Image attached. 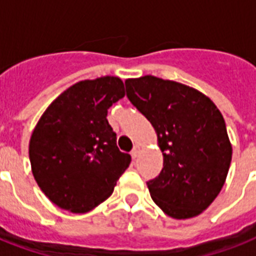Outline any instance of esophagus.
<instances>
[{
    "instance_id": "1",
    "label": "esophagus",
    "mask_w": 256,
    "mask_h": 256,
    "mask_svg": "<svg viewBox=\"0 0 256 256\" xmlns=\"http://www.w3.org/2000/svg\"><path fill=\"white\" fill-rule=\"evenodd\" d=\"M140 144H136V146H134V148H132V158H136V156L140 154Z\"/></svg>"
}]
</instances>
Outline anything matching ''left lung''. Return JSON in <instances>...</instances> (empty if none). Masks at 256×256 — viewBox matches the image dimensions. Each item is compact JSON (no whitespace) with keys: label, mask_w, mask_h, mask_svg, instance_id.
Segmentation results:
<instances>
[{"label":"left lung","mask_w":256,"mask_h":256,"mask_svg":"<svg viewBox=\"0 0 256 256\" xmlns=\"http://www.w3.org/2000/svg\"><path fill=\"white\" fill-rule=\"evenodd\" d=\"M130 102L156 132L164 168L148 183L156 204L174 219L202 214L222 190L232 146L222 112L191 86L154 76L124 81Z\"/></svg>","instance_id":"8db88e82"}]
</instances>
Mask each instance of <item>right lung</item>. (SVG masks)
<instances>
[{"mask_svg": "<svg viewBox=\"0 0 256 256\" xmlns=\"http://www.w3.org/2000/svg\"><path fill=\"white\" fill-rule=\"evenodd\" d=\"M124 96L112 76L80 81L48 106L29 142L36 182L48 198L74 214L94 210L112 194L132 156L116 148L108 108Z\"/></svg>", "mask_w": 256, "mask_h": 256, "instance_id": "obj_1", "label": "right lung"}]
</instances>
